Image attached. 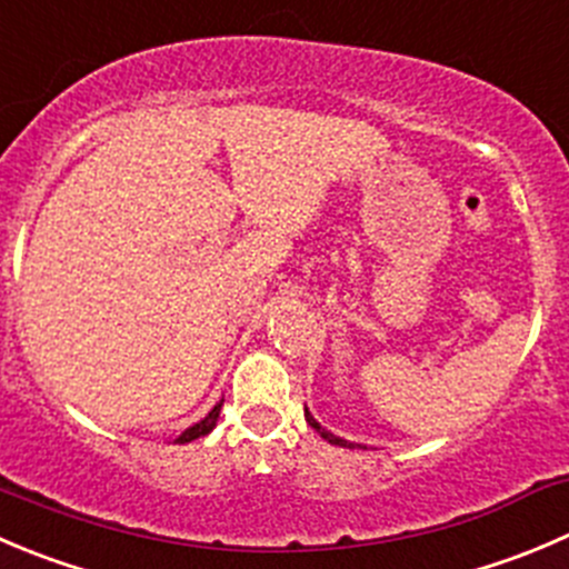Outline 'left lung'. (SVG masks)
Returning a JSON list of instances; mask_svg holds the SVG:
<instances>
[{"label":"left lung","instance_id":"8db88e82","mask_svg":"<svg viewBox=\"0 0 569 569\" xmlns=\"http://www.w3.org/2000/svg\"><path fill=\"white\" fill-rule=\"evenodd\" d=\"M306 422H308V425H311L313 431H317V433H319V437H322V439H325V442H330V445H339V448H350V450L361 448V445H356V442H347V439H341V437H336V433L325 431L322 425H319V422H317V419H313V413H311V411H308V408H306Z\"/></svg>","mask_w":569,"mask_h":569}]
</instances>
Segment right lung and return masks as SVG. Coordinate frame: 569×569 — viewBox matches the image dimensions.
<instances>
[{
	"label": "right lung",
	"mask_w": 569,
	"mask_h": 569,
	"mask_svg": "<svg viewBox=\"0 0 569 569\" xmlns=\"http://www.w3.org/2000/svg\"><path fill=\"white\" fill-rule=\"evenodd\" d=\"M222 402H224V400H219L217 406H213L211 411H208L206 419H200V422H197V425H191V428H186V431L180 433V437L174 439V442L186 445V442H194V439H200V437H208V433H211L213 428H217L219 411H222Z\"/></svg>",
	"instance_id": "1"
}]
</instances>
